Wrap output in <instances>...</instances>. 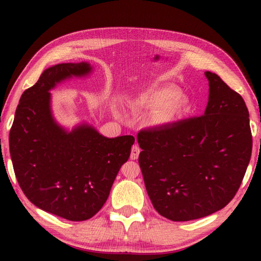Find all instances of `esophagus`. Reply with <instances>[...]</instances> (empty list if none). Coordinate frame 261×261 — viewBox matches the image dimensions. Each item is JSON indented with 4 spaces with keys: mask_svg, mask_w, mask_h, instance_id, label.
<instances>
[{
    "mask_svg": "<svg viewBox=\"0 0 261 261\" xmlns=\"http://www.w3.org/2000/svg\"><path fill=\"white\" fill-rule=\"evenodd\" d=\"M139 153H140V148H139V146H138V145H134V146H132L130 158H131L132 160H136L138 157H139Z\"/></svg>",
    "mask_w": 261,
    "mask_h": 261,
    "instance_id": "34e87169",
    "label": "esophagus"
}]
</instances>
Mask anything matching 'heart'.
Segmentation results:
<instances>
[{
	"label": "heart",
	"instance_id": "1",
	"mask_svg": "<svg viewBox=\"0 0 261 261\" xmlns=\"http://www.w3.org/2000/svg\"><path fill=\"white\" fill-rule=\"evenodd\" d=\"M137 103L146 109L154 110L152 122L159 125L177 121L191 111L190 99L180 96V91L175 86L149 90L137 98Z\"/></svg>",
	"mask_w": 261,
	"mask_h": 261
}]
</instances>
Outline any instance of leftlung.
I'll return each instance as SVG.
<instances>
[{
  "label": "left lung",
  "mask_w": 261,
  "mask_h": 261,
  "mask_svg": "<svg viewBox=\"0 0 261 261\" xmlns=\"http://www.w3.org/2000/svg\"><path fill=\"white\" fill-rule=\"evenodd\" d=\"M208 102L201 116L141 130L139 165L154 210L171 221L204 218L234 197L250 162L247 105L220 77L205 71Z\"/></svg>",
  "instance_id": "8db88e82"
}]
</instances>
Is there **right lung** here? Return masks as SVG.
Instances as JSON below:
<instances>
[{"label": "right lung", "instance_id": "obj_1", "mask_svg": "<svg viewBox=\"0 0 261 261\" xmlns=\"http://www.w3.org/2000/svg\"><path fill=\"white\" fill-rule=\"evenodd\" d=\"M92 71L87 63L47 68L21 95L10 130V154L21 190L37 207L69 221L91 219L107 202L132 136L107 138L83 123L70 132L55 121L49 91Z\"/></svg>", "mask_w": 261, "mask_h": 261}]
</instances>
